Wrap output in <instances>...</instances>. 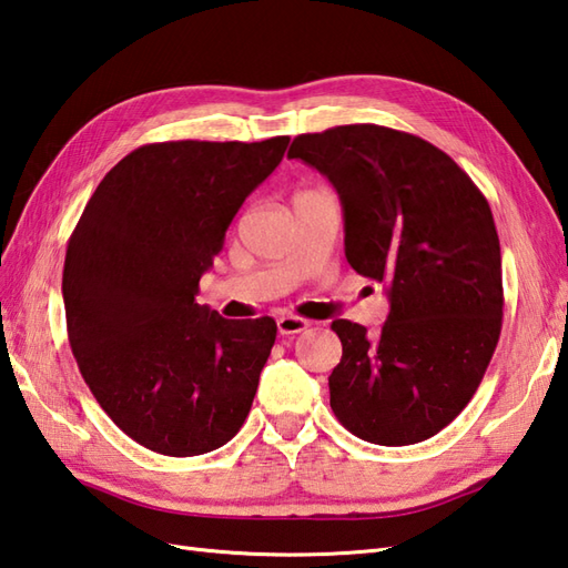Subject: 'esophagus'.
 Listing matches in <instances>:
<instances>
[{
    "label": "esophagus",
    "mask_w": 568,
    "mask_h": 568,
    "mask_svg": "<svg viewBox=\"0 0 568 568\" xmlns=\"http://www.w3.org/2000/svg\"><path fill=\"white\" fill-rule=\"evenodd\" d=\"M311 323L303 321L298 315H282L276 317V329H280V335H298V332L306 329Z\"/></svg>",
    "instance_id": "1"
}]
</instances>
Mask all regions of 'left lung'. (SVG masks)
I'll list each match as a JSON object with an SVG mask.
<instances>
[{"label": "left lung", "mask_w": 568, "mask_h": 568, "mask_svg": "<svg viewBox=\"0 0 568 568\" xmlns=\"http://www.w3.org/2000/svg\"><path fill=\"white\" fill-rule=\"evenodd\" d=\"M288 159L337 190L344 255L390 301L378 335L332 323L342 342L332 412L368 444L436 436L473 399L501 335V247L487 197L444 151L381 124L298 134Z\"/></svg>", "instance_id": "8db88e82"}]
</instances>
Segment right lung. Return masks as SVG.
Wrapping results in <instances>:
<instances>
[{
    "label": "right lung",
    "instance_id": "obj_1",
    "mask_svg": "<svg viewBox=\"0 0 568 568\" xmlns=\"http://www.w3.org/2000/svg\"><path fill=\"white\" fill-rule=\"evenodd\" d=\"M286 146L288 136L144 144L105 173L67 243L62 296L79 371L149 450L210 453L251 412L276 323L226 321L195 296Z\"/></svg>",
    "mask_w": 568,
    "mask_h": 568
}]
</instances>
